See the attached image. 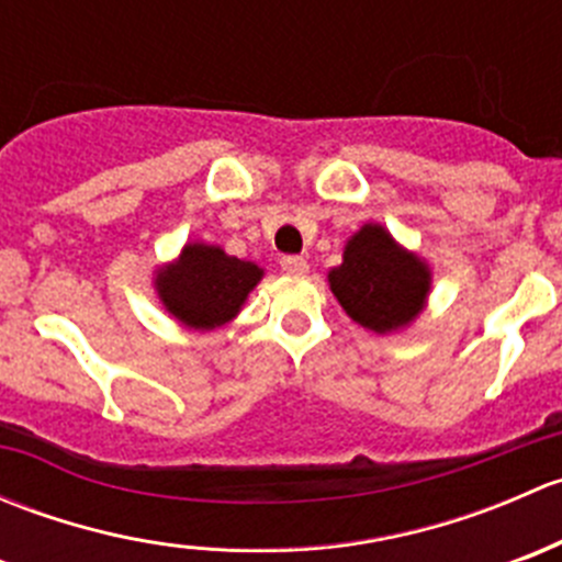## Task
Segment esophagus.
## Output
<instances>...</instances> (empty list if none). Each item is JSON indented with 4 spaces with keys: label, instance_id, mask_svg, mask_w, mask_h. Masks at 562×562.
Here are the masks:
<instances>
[{
    "label": "esophagus",
    "instance_id": "esophagus-1",
    "mask_svg": "<svg viewBox=\"0 0 562 562\" xmlns=\"http://www.w3.org/2000/svg\"><path fill=\"white\" fill-rule=\"evenodd\" d=\"M280 266H282V271H285V274H296V277H302V274H307V260L302 258V255H285V258L280 260Z\"/></svg>",
    "mask_w": 562,
    "mask_h": 562
}]
</instances>
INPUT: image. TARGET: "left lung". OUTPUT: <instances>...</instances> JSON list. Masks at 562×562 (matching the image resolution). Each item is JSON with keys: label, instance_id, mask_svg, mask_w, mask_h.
<instances>
[{"label": "left lung", "instance_id": "1", "mask_svg": "<svg viewBox=\"0 0 562 562\" xmlns=\"http://www.w3.org/2000/svg\"><path fill=\"white\" fill-rule=\"evenodd\" d=\"M342 310L378 334L394 331L422 313L429 271L394 245L381 225H364L345 247L342 266L328 274Z\"/></svg>", "mask_w": 562, "mask_h": 562}]
</instances>
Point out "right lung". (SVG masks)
<instances>
[{"mask_svg": "<svg viewBox=\"0 0 562 562\" xmlns=\"http://www.w3.org/2000/svg\"><path fill=\"white\" fill-rule=\"evenodd\" d=\"M260 274L258 266L225 255L220 247L190 245L179 263L157 277V288L168 313L181 323L214 328L239 313Z\"/></svg>", "mask_w": 562, "mask_h": 562, "instance_id": "add662e5", "label": "right lung"}]
</instances>
